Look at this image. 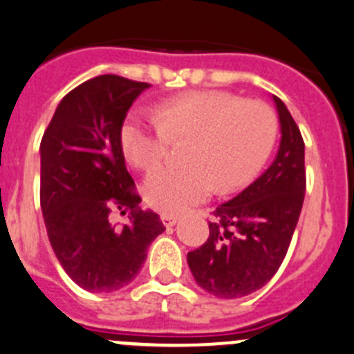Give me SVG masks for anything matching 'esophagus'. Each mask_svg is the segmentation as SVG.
Wrapping results in <instances>:
<instances>
[{"label":"esophagus","instance_id":"1","mask_svg":"<svg viewBox=\"0 0 354 354\" xmlns=\"http://www.w3.org/2000/svg\"><path fill=\"white\" fill-rule=\"evenodd\" d=\"M177 221H179V217H175V215H170V214L161 215V222H163L167 227H171V225H175V224H177Z\"/></svg>","mask_w":354,"mask_h":354}]
</instances>
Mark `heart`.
Masks as SVG:
<instances>
[{
  "label": "heart",
  "instance_id": "obj_1",
  "mask_svg": "<svg viewBox=\"0 0 354 354\" xmlns=\"http://www.w3.org/2000/svg\"><path fill=\"white\" fill-rule=\"evenodd\" d=\"M278 133L271 107L205 90L163 100L154 121L127 116L120 129L123 156L139 170H151L168 144L186 140L180 160L186 167L158 168L144 180V200L161 214H180L215 191L231 193L257 177Z\"/></svg>",
  "mask_w": 354,
  "mask_h": 354
}]
</instances>
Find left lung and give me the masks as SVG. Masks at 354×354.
Here are the masks:
<instances>
[{
  "instance_id": "8db88e82",
  "label": "left lung",
  "mask_w": 354,
  "mask_h": 354,
  "mask_svg": "<svg viewBox=\"0 0 354 354\" xmlns=\"http://www.w3.org/2000/svg\"><path fill=\"white\" fill-rule=\"evenodd\" d=\"M272 100L281 129L274 161L247 189L215 208L210 236L187 254L196 283L215 297H245L271 280L304 203V140L287 106L276 95Z\"/></svg>"
}]
</instances>
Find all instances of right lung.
I'll list each match as a JSON object with an SVG mask.
<instances>
[{
    "label": "right lung",
    "mask_w": 354,
    "mask_h": 354,
    "mask_svg": "<svg viewBox=\"0 0 354 354\" xmlns=\"http://www.w3.org/2000/svg\"><path fill=\"white\" fill-rule=\"evenodd\" d=\"M146 88L116 74L88 80L60 100L43 133L39 201L46 233L64 271L88 292L132 283L147 247L165 231L160 215L139 208L120 147L121 124ZM114 206L131 210L123 228L110 224Z\"/></svg>",
    "instance_id": "add662e5"
}]
</instances>
